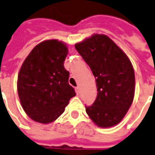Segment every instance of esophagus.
Instances as JSON below:
<instances>
[{
    "mask_svg": "<svg viewBox=\"0 0 155 155\" xmlns=\"http://www.w3.org/2000/svg\"><path fill=\"white\" fill-rule=\"evenodd\" d=\"M75 90H76L77 94H79V91H80V87H79L78 86V87H75Z\"/></svg>",
    "mask_w": 155,
    "mask_h": 155,
    "instance_id": "34e87169",
    "label": "esophagus"
}]
</instances>
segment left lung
<instances>
[{"label":"left lung","instance_id":"left-lung-1","mask_svg":"<svg viewBox=\"0 0 155 155\" xmlns=\"http://www.w3.org/2000/svg\"><path fill=\"white\" fill-rule=\"evenodd\" d=\"M95 79L97 97L86 112L95 125L111 127L123 120L135 95V73L125 52L104 34L75 44Z\"/></svg>","mask_w":155,"mask_h":155}]
</instances>
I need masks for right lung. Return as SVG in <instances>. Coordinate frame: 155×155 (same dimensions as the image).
Here are the masks:
<instances>
[{"label":"right lung","mask_w":155,"mask_h":155,"mask_svg":"<svg viewBox=\"0 0 155 155\" xmlns=\"http://www.w3.org/2000/svg\"><path fill=\"white\" fill-rule=\"evenodd\" d=\"M68 52L61 41L45 40L32 49L21 66L18 95L24 112L35 122L55 121L76 95L64 66Z\"/></svg>","instance_id":"1"}]
</instances>
